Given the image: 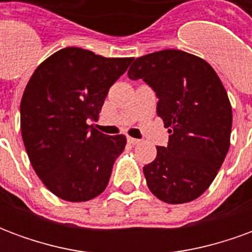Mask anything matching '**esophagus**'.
Listing matches in <instances>:
<instances>
[{
	"instance_id": "34e87169",
	"label": "esophagus",
	"mask_w": 252,
	"mask_h": 252,
	"mask_svg": "<svg viewBox=\"0 0 252 252\" xmlns=\"http://www.w3.org/2000/svg\"><path fill=\"white\" fill-rule=\"evenodd\" d=\"M126 140H128V143H131V144H139V143H140L139 139H135V137H131V136L126 137Z\"/></svg>"
}]
</instances>
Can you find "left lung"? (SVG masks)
Returning <instances> with one entry per match:
<instances>
[{
	"label": "left lung",
	"mask_w": 252,
	"mask_h": 252,
	"mask_svg": "<svg viewBox=\"0 0 252 252\" xmlns=\"http://www.w3.org/2000/svg\"><path fill=\"white\" fill-rule=\"evenodd\" d=\"M128 77L154 89L157 113L170 133L167 147H157V158L143 167L148 189L167 204L198 198L231 144L232 108L220 78L204 59L181 50L137 58Z\"/></svg>",
	"instance_id": "obj_1"
}]
</instances>
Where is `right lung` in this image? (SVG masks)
<instances>
[{"label":"right lung","instance_id":"right-lung-1","mask_svg":"<svg viewBox=\"0 0 252 252\" xmlns=\"http://www.w3.org/2000/svg\"><path fill=\"white\" fill-rule=\"evenodd\" d=\"M133 58H104L67 47L40 63L20 104L25 150L37 177L51 193L70 202L95 198L109 182L124 135L108 136L98 120L110 86Z\"/></svg>","mask_w":252,"mask_h":252}]
</instances>
